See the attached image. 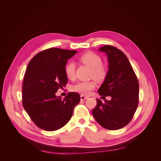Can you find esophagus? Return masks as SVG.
<instances>
[{
	"instance_id": "34e87169",
	"label": "esophagus",
	"mask_w": 161,
	"mask_h": 161,
	"mask_svg": "<svg viewBox=\"0 0 161 161\" xmlns=\"http://www.w3.org/2000/svg\"><path fill=\"white\" fill-rule=\"evenodd\" d=\"M87 98H88V97L85 96V95H80V99H81V100H85V99H86Z\"/></svg>"
}]
</instances>
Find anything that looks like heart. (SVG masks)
<instances>
[{"instance_id":"heart-1","label":"heart","mask_w":161,"mask_h":161,"mask_svg":"<svg viewBox=\"0 0 161 161\" xmlns=\"http://www.w3.org/2000/svg\"><path fill=\"white\" fill-rule=\"evenodd\" d=\"M79 61L91 68V75L94 79L99 81H102L105 79L108 70L106 67L102 64L101 58L97 53L92 52H86L80 56ZM75 69L76 66L74 62H70L67 63L64 68V71L69 79H74ZM95 86L96 82L94 80L80 81L72 86V90L82 95H89L91 91L95 88Z\"/></svg>"}]
</instances>
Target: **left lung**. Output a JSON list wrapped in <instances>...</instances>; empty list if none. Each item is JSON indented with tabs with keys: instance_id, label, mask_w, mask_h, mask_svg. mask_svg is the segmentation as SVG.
<instances>
[{
	"instance_id": "1",
	"label": "left lung",
	"mask_w": 161,
	"mask_h": 161,
	"mask_svg": "<svg viewBox=\"0 0 161 161\" xmlns=\"http://www.w3.org/2000/svg\"><path fill=\"white\" fill-rule=\"evenodd\" d=\"M99 51L105 52L109 70L98 90L102 97L110 96V101L97 99L92 114L102 127L110 130L128 125L138 108L139 83L130 62L123 52L112 46H104Z\"/></svg>"
}]
</instances>
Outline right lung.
<instances>
[{
    "mask_svg": "<svg viewBox=\"0 0 161 161\" xmlns=\"http://www.w3.org/2000/svg\"><path fill=\"white\" fill-rule=\"evenodd\" d=\"M77 52L60 48H49L34 56L24 75L22 104L37 127L55 131L70 119L80 95L69 92L64 99L56 92L68 82L64 68L67 61Z\"/></svg>",
    "mask_w": 161,
    "mask_h": 161,
    "instance_id": "obj_1",
    "label": "right lung"
}]
</instances>
